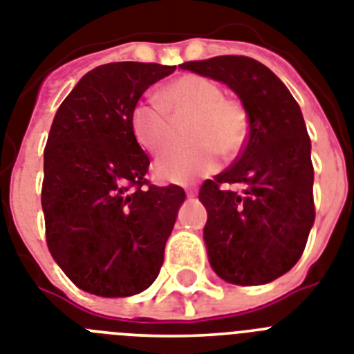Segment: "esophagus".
<instances>
[{"mask_svg":"<svg viewBox=\"0 0 354 354\" xmlns=\"http://www.w3.org/2000/svg\"><path fill=\"white\" fill-rule=\"evenodd\" d=\"M185 192H187V196H189V198H194V196L198 194V189H196V187H189Z\"/></svg>","mask_w":354,"mask_h":354,"instance_id":"1","label":"esophagus"}]
</instances>
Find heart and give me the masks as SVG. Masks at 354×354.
<instances>
[{"mask_svg":"<svg viewBox=\"0 0 354 354\" xmlns=\"http://www.w3.org/2000/svg\"><path fill=\"white\" fill-rule=\"evenodd\" d=\"M164 108L138 102L129 117L136 144L147 153L162 151L174 136V122L191 120L187 129L189 147H172L153 165L162 183H189L207 176L223 158H234L248 140L250 120L243 102L223 95L221 86L203 75L187 73L163 86L158 95Z\"/></svg>","mask_w":354,"mask_h":354,"instance_id":"obj_1","label":"heart"}]
</instances>
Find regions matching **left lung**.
<instances>
[{"mask_svg":"<svg viewBox=\"0 0 354 354\" xmlns=\"http://www.w3.org/2000/svg\"><path fill=\"white\" fill-rule=\"evenodd\" d=\"M236 91L250 133L236 162L207 180L203 237L214 272L227 283L257 286L295 266L315 221L311 142L301 108L270 68L245 55L180 64ZM228 185H243V193Z\"/></svg>","mask_w":354,"mask_h":354,"instance_id":"8db88e82","label":"left lung"}]
</instances>
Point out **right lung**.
Returning <instances> with one entry per match:
<instances>
[{
    "label": "right lung",
    "mask_w": 354,
    "mask_h": 354,
    "mask_svg": "<svg viewBox=\"0 0 354 354\" xmlns=\"http://www.w3.org/2000/svg\"><path fill=\"white\" fill-rule=\"evenodd\" d=\"M176 66L109 62L88 71L59 106L44 147L46 245L88 293L129 297L158 277L182 187L145 180L149 156L129 126L151 84Z\"/></svg>",
    "instance_id": "add662e5"
}]
</instances>
